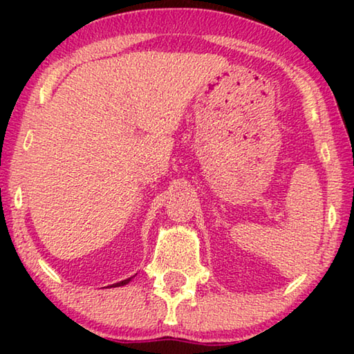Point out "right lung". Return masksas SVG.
Wrapping results in <instances>:
<instances>
[{
  "mask_svg": "<svg viewBox=\"0 0 354 354\" xmlns=\"http://www.w3.org/2000/svg\"><path fill=\"white\" fill-rule=\"evenodd\" d=\"M131 281V278H128V279H123V281H120V283H117V284H112L111 287H120V286H124V284H128Z\"/></svg>",
  "mask_w": 354,
  "mask_h": 354,
  "instance_id": "add662e5",
  "label": "right lung"
}]
</instances>
